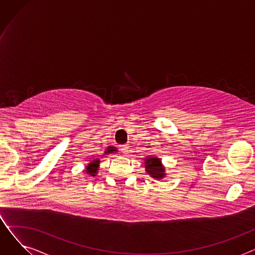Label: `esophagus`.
<instances>
[{"label": "esophagus", "instance_id": "1", "mask_svg": "<svg viewBox=\"0 0 255 255\" xmlns=\"http://www.w3.org/2000/svg\"><path fill=\"white\" fill-rule=\"evenodd\" d=\"M121 150H122V152H123V154H128V152H129V145H123L122 148H121Z\"/></svg>", "mask_w": 255, "mask_h": 255}]
</instances>
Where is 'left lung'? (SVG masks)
Instances as JSON below:
<instances>
[{
    "instance_id": "8db88e82",
    "label": "left lung",
    "mask_w": 255,
    "mask_h": 255,
    "mask_svg": "<svg viewBox=\"0 0 255 255\" xmlns=\"http://www.w3.org/2000/svg\"><path fill=\"white\" fill-rule=\"evenodd\" d=\"M144 169L155 180H162L167 176L161 159L155 156L150 155L144 158Z\"/></svg>"
}]
</instances>
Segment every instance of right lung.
<instances>
[{
    "label": "right lung",
    "instance_id": "1",
    "mask_svg": "<svg viewBox=\"0 0 255 255\" xmlns=\"http://www.w3.org/2000/svg\"><path fill=\"white\" fill-rule=\"evenodd\" d=\"M116 152H118V149L116 148V146H107V149L104 151V154H103V155L112 154V153H116ZM99 165H100V159H99V158L93 159L90 163H88V164L85 166V170H84L85 176H88V177H95V176L97 175V173H98Z\"/></svg>",
    "mask_w": 255,
    "mask_h": 255
}]
</instances>
